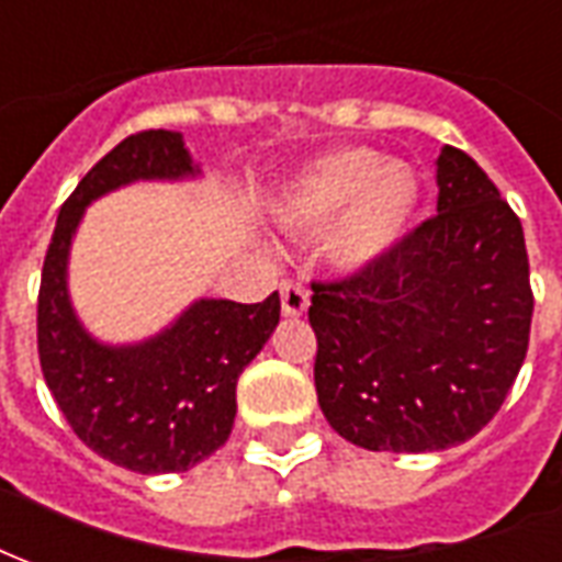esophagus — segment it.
I'll return each mask as SVG.
<instances>
[{"instance_id": "34e87169", "label": "esophagus", "mask_w": 562, "mask_h": 562, "mask_svg": "<svg viewBox=\"0 0 562 562\" xmlns=\"http://www.w3.org/2000/svg\"><path fill=\"white\" fill-rule=\"evenodd\" d=\"M308 290L299 284V281H284L281 284V314L284 317H302L308 311Z\"/></svg>"}]
</instances>
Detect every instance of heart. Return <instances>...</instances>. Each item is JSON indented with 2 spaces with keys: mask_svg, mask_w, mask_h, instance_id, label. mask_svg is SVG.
Listing matches in <instances>:
<instances>
[{
  "mask_svg": "<svg viewBox=\"0 0 562 562\" xmlns=\"http://www.w3.org/2000/svg\"><path fill=\"white\" fill-rule=\"evenodd\" d=\"M419 203L411 164L374 149H335L305 164L276 200V218L299 233H326V257L366 272L395 251Z\"/></svg>",
  "mask_w": 562,
  "mask_h": 562,
  "instance_id": "heart-1",
  "label": "heart"
}]
</instances>
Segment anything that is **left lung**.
<instances>
[{
	"label": "left lung",
	"mask_w": 562,
	"mask_h": 562,
	"mask_svg": "<svg viewBox=\"0 0 562 562\" xmlns=\"http://www.w3.org/2000/svg\"><path fill=\"white\" fill-rule=\"evenodd\" d=\"M437 215L380 263L314 284L317 401L371 452H440L476 437L521 371L533 293L518 215L461 149L437 158Z\"/></svg>",
	"instance_id": "left-lung-1"
}]
</instances>
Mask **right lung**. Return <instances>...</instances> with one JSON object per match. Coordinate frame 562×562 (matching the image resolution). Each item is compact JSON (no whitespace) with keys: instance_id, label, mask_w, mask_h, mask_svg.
I'll return each mask as SVG.
<instances>
[{"instance_id":"obj_1","label":"right lung","mask_w":562,"mask_h":562,"mask_svg":"<svg viewBox=\"0 0 562 562\" xmlns=\"http://www.w3.org/2000/svg\"><path fill=\"white\" fill-rule=\"evenodd\" d=\"M200 173L179 131L125 137L65 200L41 272L38 356L53 398L92 452L143 476L191 470L227 443L236 383L276 331L281 299L272 293L257 305L194 299L143 341H98L74 311L71 241L86 209L110 191Z\"/></svg>"}]
</instances>
